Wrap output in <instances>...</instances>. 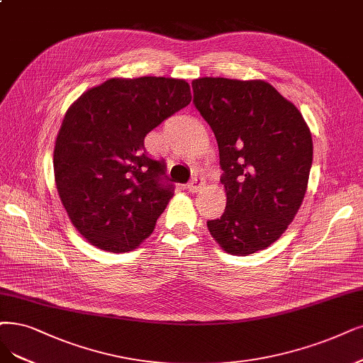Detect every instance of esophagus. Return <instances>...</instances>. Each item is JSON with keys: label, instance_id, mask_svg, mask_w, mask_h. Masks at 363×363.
Segmentation results:
<instances>
[{"label": "esophagus", "instance_id": "34e87169", "mask_svg": "<svg viewBox=\"0 0 363 363\" xmlns=\"http://www.w3.org/2000/svg\"><path fill=\"white\" fill-rule=\"evenodd\" d=\"M205 185V181H203V178H200V177H196V178H193L191 181H190V184L186 185V190H189L190 193H197V191H200V189H202V186Z\"/></svg>", "mask_w": 363, "mask_h": 363}]
</instances>
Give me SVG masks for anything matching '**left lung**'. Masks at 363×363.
I'll use <instances>...</instances> for the list:
<instances>
[{
  "mask_svg": "<svg viewBox=\"0 0 363 363\" xmlns=\"http://www.w3.org/2000/svg\"><path fill=\"white\" fill-rule=\"evenodd\" d=\"M194 106L220 151L225 211L208 221L233 256L272 245L296 216L313 164V138L299 109L266 80L199 77Z\"/></svg>",
  "mask_w": 363,
  "mask_h": 363,
  "instance_id": "1",
  "label": "left lung"
}]
</instances>
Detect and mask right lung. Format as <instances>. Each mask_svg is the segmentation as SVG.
Instances as JSON below:
<instances>
[{
    "label": "right lung",
    "instance_id": "1",
    "mask_svg": "<svg viewBox=\"0 0 363 363\" xmlns=\"http://www.w3.org/2000/svg\"><path fill=\"white\" fill-rule=\"evenodd\" d=\"M191 101L184 79L112 77L67 109L53 173L72 224L103 251L128 252L150 236L173 190L164 163L145 154V136Z\"/></svg>",
    "mask_w": 363,
    "mask_h": 363
}]
</instances>
